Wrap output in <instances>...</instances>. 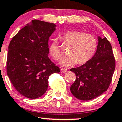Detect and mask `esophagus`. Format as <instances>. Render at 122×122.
I'll return each mask as SVG.
<instances>
[{"mask_svg": "<svg viewBox=\"0 0 122 122\" xmlns=\"http://www.w3.org/2000/svg\"><path fill=\"white\" fill-rule=\"evenodd\" d=\"M61 72H62V73H65V72H68V70L66 69H65V68H61Z\"/></svg>", "mask_w": 122, "mask_h": 122, "instance_id": "34e87169", "label": "esophagus"}]
</instances>
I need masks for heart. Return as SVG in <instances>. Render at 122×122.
I'll return each mask as SVG.
<instances>
[{
    "instance_id": "1",
    "label": "heart",
    "mask_w": 122,
    "mask_h": 122,
    "mask_svg": "<svg viewBox=\"0 0 122 122\" xmlns=\"http://www.w3.org/2000/svg\"><path fill=\"white\" fill-rule=\"evenodd\" d=\"M61 38L65 45L71 46L68 51L69 56L60 61L62 66H71L76 62L79 64L86 63L92 58L97 49V40L91 34L72 30L65 33ZM49 49L54 60H60L62 54L57 41H52Z\"/></svg>"
}]
</instances>
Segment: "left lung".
Segmentation results:
<instances>
[{"label": "left lung", "instance_id": "1", "mask_svg": "<svg viewBox=\"0 0 122 122\" xmlns=\"http://www.w3.org/2000/svg\"><path fill=\"white\" fill-rule=\"evenodd\" d=\"M96 53L89 61L71 71L76 80L70 87L76 98L87 101L98 97L109 87L115 68V60L111 43L106 37L98 36Z\"/></svg>", "mask_w": 122, "mask_h": 122}]
</instances>
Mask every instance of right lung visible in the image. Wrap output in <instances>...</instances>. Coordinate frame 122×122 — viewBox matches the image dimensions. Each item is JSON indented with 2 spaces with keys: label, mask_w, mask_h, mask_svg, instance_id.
<instances>
[{
  "label": "right lung",
  "mask_w": 122,
  "mask_h": 122,
  "mask_svg": "<svg viewBox=\"0 0 122 122\" xmlns=\"http://www.w3.org/2000/svg\"><path fill=\"white\" fill-rule=\"evenodd\" d=\"M53 23L33 20L19 30L9 46L7 72L12 85L25 97L36 99L45 93L49 77L60 69L48 57Z\"/></svg>",
  "instance_id": "add662e5"
}]
</instances>
